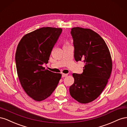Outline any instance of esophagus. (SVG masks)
<instances>
[{"mask_svg":"<svg viewBox=\"0 0 127 127\" xmlns=\"http://www.w3.org/2000/svg\"><path fill=\"white\" fill-rule=\"evenodd\" d=\"M67 76H68V74H62L63 77H67Z\"/></svg>","mask_w":127,"mask_h":127,"instance_id":"obj_1","label":"esophagus"}]
</instances>
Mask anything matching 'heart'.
Returning <instances> with one entry per match:
<instances>
[{
  "label": "heart",
  "mask_w": 127,
  "mask_h": 127,
  "mask_svg": "<svg viewBox=\"0 0 127 127\" xmlns=\"http://www.w3.org/2000/svg\"><path fill=\"white\" fill-rule=\"evenodd\" d=\"M68 45V43H66V44H65L64 45H64Z\"/></svg>",
  "instance_id": "b5f03b06"
}]
</instances>
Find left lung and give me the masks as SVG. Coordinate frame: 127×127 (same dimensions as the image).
I'll return each instance as SVG.
<instances>
[{
  "label": "left lung",
  "mask_w": 127,
  "mask_h": 127,
  "mask_svg": "<svg viewBox=\"0 0 127 127\" xmlns=\"http://www.w3.org/2000/svg\"><path fill=\"white\" fill-rule=\"evenodd\" d=\"M74 58L85 64L81 74L74 73V83L69 87L71 97L80 103L97 98L108 82L112 64L105 41L98 34L88 29L72 28Z\"/></svg>",
  "instance_id": "8db88e82"
}]
</instances>
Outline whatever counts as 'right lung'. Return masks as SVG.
I'll return each mask as SVG.
<instances>
[{"mask_svg":"<svg viewBox=\"0 0 127 127\" xmlns=\"http://www.w3.org/2000/svg\"><path fill=\"white\" fill-rule=\"evenodd\" d=\"M63 30L44 27L26 34L17 47L15 62L17 75L26 93L34 100L50 96L57 87L61 74L45 69L51 51Z\"/></svg>","mask_w":127,"mask_h":127,"instance_id":"right-lung-1","label":"right lung"}]
</instances>
